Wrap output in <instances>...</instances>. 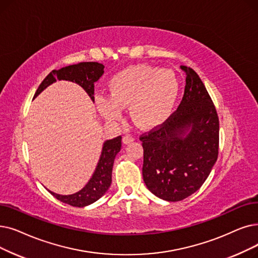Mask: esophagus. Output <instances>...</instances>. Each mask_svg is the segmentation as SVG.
Listing matches in <instances>:
<instances>
[{
	"instance_id": "obj_1",
	"label": "esophagus",
	"mask_w": 258,
	"mask_h": 258,
	"mask_svg": "<svg viewBox=\"0 0 258 258\" xmlns=\"http://www.w3.org/2000/svg\"><path fill=\"white\" fill-rule=\"evenodd\" d=\"M134 140H135V138H134L132 135H130V134H126V135H124V137H123V143L125 144H128Z\"/></svg>"
}]
</instances>
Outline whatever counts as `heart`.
Instances as JSON below:
<instances>
[{"mask_svg":"<svg viewBox=\"0 0 258 258\" xmlns=\"http://www.w3.org/2000/svg\"><path fill=\"white\" fill-rule=\"evenodd\" d=\"M108 97H99L100 114L108 121L121 116V107L130 106V115L140 127L152 128L173 113L179 80L171 70L138 64L120 71L108 82Z\"/></svg>","mask_w":258,"mask_h":258,"instance_id":"1","label":"heart"}]
</instances>
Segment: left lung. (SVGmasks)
Returning <instances> with one entry per match:
<instances>
[{"instance_id":"obj_1","label":"left lung","mask_w":258,"mask_h":258,"mask_svg":"<svg viewBox=\"0 0 258 258\" xmlns=\"http://www.w3.org/2000/svg\"><path fill=\"white\" fill-rule=\"evenodd\" d=\"M180 69L186 75L180 104L158 128L140 137L144 183L166 201H180L198 191L218 157L216 108L196 72Z\"/></svg>"}]
</instances>
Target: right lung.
Listing matches in <instances>:
<instances>
[{"label": "right lung", "instance_id": "obj_1", "mask_svg": "<svg viewBox=\"0 0 258 258\" xmlns=\"http://www.w3.org/2000/svg\"><path fill=\"white\" fill-rule=\"evenodd\" d=\"M103 73L104 65L98 62H81L62 67L60 70H53L42 81L35 96H33V99L40 95L47 86L57 80H66L79 84L87 93V95L91 97L93 101H95L94 83L100 79V77L103 75ZM120 150L121 136L106 140L103 143L101 156H100L96 170L92 178L89 179V181L81 191L72 195H60L49 191L50 194L58 200L62 201V203L71 205L73 207L83 208L94 204L95 201L101 198L106 193L108 187L110 186L114 160Z\"/></svg>", "mask_w": 258, "mask_h": 258}]
</instances>
